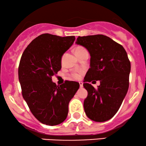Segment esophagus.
I'll return each mask as SVG.
<instances>
[{
    "label": "esophagus",
    "instance_id": "esophagus-1",
    "mask_svg": "<svg viewBox=\"0 0 146 146\" xmlns=\"http://www.w3.org/2000/svg\"><path fill=\"white\" fill-rule=\"evenodd\" d=\"M79 85H80V87H81V88L83 87V82H79Z\"/></svg>",
    "mask_w": 146,
    "mask_h": 146
}]
</instances>
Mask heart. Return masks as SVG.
<instances>
[{
	"label": "heart",
	"mask_w": 146,
	"mask_h": 146,
	"mask_svg": "<svg viewBox=\"0 0 146 146\" xmlns=\"http://www.w3.org/2000/svg\"><path fill=\"white\" fill-rule=\"evenodd\" d=\"M83 49H84V48H81V47H79V48H77V49H76L75 51L82 50H83ZM79 77H80L79 74L75 73V74H74V75H73V77H74V78H75V79H78V78H79Z\"/></svg>",
	"instance_id": "obj_1"
}]
</instances>
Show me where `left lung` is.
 <instances>
[{
    "instance_id": "left-lung-1",
    "label": "left lung",
    "mask_w": 146,
    "mask_h": 146,
    "mask_svg": "<svg viewBox=\"0 0 146 146\" xmlns=\"http://www.w3.org/2000/svg\"><path fill=\"white\" fill-rule=\"evenodd\" d=\"M75 44L87 49L91 56L83 84L88 92L83 104L85 114L94 122H105L118 112L128 92V55L122 46L101 34L79 36ZM93 80L100 81L97 89L88 83Z\"/></svg>"
}]
</instances>
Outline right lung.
Masks as SVG:
<instances>
[{
	"mask_svg": "<svg viewBox=\"0 0 146 146\" xmlns=\"http://www.w3.org/2000/svg\"><path fill=\"white\" fill-rule=\"evenodd\" d=\"M75 40V36L42 34L32 41L20 59L18 79L22 96L33 115L44 124L55 126L66 119L69 102L79 88V83L68 81L58 87L52 79Z\"/></svg>",
	"mask_w": 146,
	"mask_h": 146,
	"instance_id": "1",
	"label": "right lung"
}]
</instances>
